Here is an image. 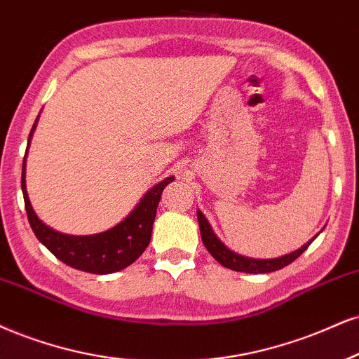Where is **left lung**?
<instances>
[{"mask_svg": "<svg viewBox=\"0 0 359 359\" xmlns=\"http://www.w3.org/2000/svg\"><path fill=\"white\" fill-rule=\"evenodd\" d=\"M198 223H200V231H201V240L203 245L206 246V250L210 251V255L218 261L219 264H223L224 268L233 269V271H241V273H271L278 271V269L287 266L290 263L298 258L299 255L304 253L308 250V246L311 245L313 240H309L306 245H303L299 250L293 251V253L280 256V258L273 259H255V258H246V256H241L234 251L229 250V248L224 246V243H221L216 236L213 228L210 226L205 215L198 210Z\"/></svg>", "mask_w": 359, "mask_h": 359, "instance_id": "obj_1", "label": "left lung"}]
</instances>
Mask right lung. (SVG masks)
Masks as SVG:
<instances>
[{
    "label": "right lung",
    "instance_id": "right-lung-1",
    "mask_svg": "<svg viewBox=\"0 0 359 359\" xmlns=\"http://www.w3.org/2000/svg\"><path fill=\"white\" fill-rule=\"evenodd\" d=\"M34 128H36V123L31 128L28 146ZM25 163L26 156L23 159V172H21V189H23L25 208L31 229L57 259L63 261L68 266L79 269V271L93 274L121 271L143 255L151 240L154 216H156V208L163 189L175 180V176H170V178L154 184L141 198L135 210L121 223H118L108 231L90 234V236H69V234H63L46 226L33 211L28 193H26Z\"/></svg>",
    "mask_w": 359,
    "mask_h": 359
}]
</instances>
